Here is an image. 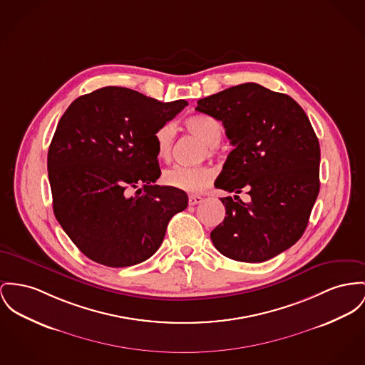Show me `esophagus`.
Segmentation results:
<instances>
[{"label":"esophagus","instance_id":"34e87169","mask_svg":"<svg viewBox=\"0 0 365 365\" xmlns=\"http://www.w3.org/2000/svg\"><path fill=\"white\" fill-rule=\"evenodd\" d=\"M202 200H203V197H202V196H199V195H191V196L188 197V203H190V206H195V205L200 203Z\"/></svg>","mask_w":365,"mask_h":365}]
</instances>
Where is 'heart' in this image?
Instances as JSON below:
<instances>
[{
    "label": "heart",
    "instance_id": "heart-1",
    "mask_svg": "<svg viewBox=\"0 0 365 365\" xmlns=\"http://www.w3.org/2000/svg\"><path fill=\"white\" fill-rule=\"evenodd\" d=\"M187 130L196 135L206 144L205 155L213 156L216 153V146L222 138V125L221 123L203 113L191 115L185 119ZM175 138V124L173 122L163 123L153 134L155 148L159 159L169 160L173 152ZM216 178V170L209 166H173L165 171V182L175 190H181L190 194H197L212 185Z\"/></svg>",
    "mask_w": 365,
    "mask_h": 365
}]
</instances>
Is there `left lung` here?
Masks as SVG:
<instances>
[{"instance_id":"8db88e82","label":"left lung","mask_w":365,"mask_h":365,"mask_svg":"<svg viewBox=\"0 0 365 365\" xmlns=\"http://www.w3.org/2000/svg\"><path fill=\"white\" fill-rule=\"evenodd\" d=\"M225 128L234 149L215 187L241 194L221 197L224 221L210 238L221 255L262 263L303 235L319 191V144L304 110L287 94L245 83L197 101Z\"/></svg>"}]
</instances>
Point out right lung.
<instances>
[{
	"label": "right lung",
	"mask_w": 365,
	"mask_h": 365,
	"mask_svg": "<svg viewBox=\"0 0 365 365\" xmlns=\"http://www.w3.org/2000/svg\"><path fill=\"white\" fill-rule=\"evenodd\" d=\"M187 105L103 87L74 99L61 118L48 149L53 213L93 262H145L163 242L171 217L188 206L184 191L155 185L160 168L153 140Z\"/></svg>",
	"instance_id": "1"
}]
</instances>
